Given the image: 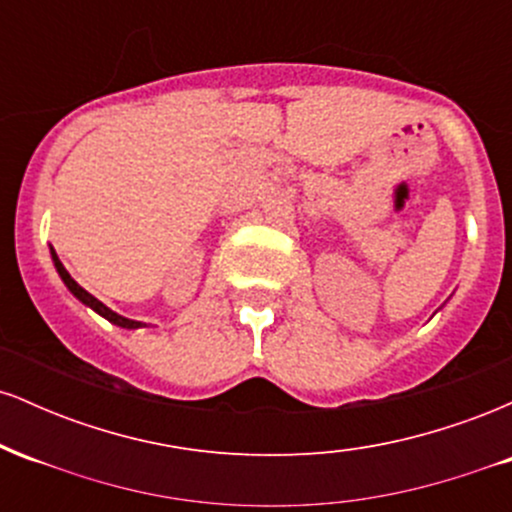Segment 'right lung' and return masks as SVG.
<instances>
[{"label":"right lung","instance_id":"1","mask_svg":"<svg viewBox=\"0 0 512 512\" xmlns=\"http://www.w3.org/2000/svg\"><path fill=\"white\" fill-rule=\"evenodd\" d=\"M50 255H52V262H55L57 274H60V279L64 281V286H67V289L74 293V298H79L81 303L88 305V308H91V310H96L98 315L105 317V320H108V322H113V325L122 327V330H139V327H144V322H139V320H129V317L117 315L115 310H110L108 305H103L101 301H98L96 296H91V293H88L86 289H81V286L76 284V281L72 279V274H69L67 269H64V264L60 262V257H57V252H55V248H52V245H50Z\"/></svg>","mask_w":512,"mask_h":512}]
</instances>
